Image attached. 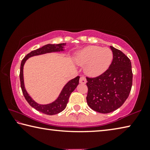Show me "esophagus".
<instances>
[{"label":"esophagus","instance_id":"obj_1","mask_svg":"<svg viewBox=\"0 0 150 150\" xmlns=\"http://www.w3.org/2000/svg\"><path fill=\"white\" fill-rule=\"evenodd\" d=\"M86 82H87V80H86V78L84 76H82V77H80L79 79V83L81 84H85Z\"/></svg>","mask_w":150,"mask_h":150}]
</instances>
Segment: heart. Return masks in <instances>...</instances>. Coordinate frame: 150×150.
<instances>
[{
  "instance_id": "1",
  "label": "heart",
  "mask_w": 150,
  "mask_h": 150,
  "mask_svg": "<svg viewBox=\"0 0 150 150\" xmlns=\"http://www.w3.org/2000/svg\"><path fill=\"white\" fill-rule=\"evenodd\" d=\"M113 59V54L108 47L91 45L79 52L75 56L78 65H86L85 71L91 76H98L110 67Z\"/></svg>"
}]
</instances>
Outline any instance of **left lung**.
<instances>
[{"instance_id":"left-lung-1","label":"left lung","mask_w":150,"mask_h":150,"mask_svg":"<svg viewBox=\"0 0 150 150\" xmlns=\"http://www.w3.org/2000/svg\"><path fill=\"white\" fill-rule=\"evenodd\" d=\"M113 59L103 74L87 78V105L93 110L106 114L120 108L128 98L132 85L131 62L120 50L110 46Z\"/></svg>"}]
</instances>
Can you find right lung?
Returning a JSON list of instances; mask_svg holds the SVG:
<instances>
[{"instance_id": "add662e5", "label": "right lung", "mask_w": 150, "mask_h": 150, "mask_svg": "<svg viewBox=\"0 0 150 150\" xmlns=\"http://www.w3.org/2000/svg\"><path fill=\"white\" fill-rule=\"evenodd\" d=\"M66 45V43L59 44H47L42 47L39 48L34 51H32L31 52L27 54L25 57L22 59L20 65V86L22 91V93L24 96L25 98L27 100V102L29 103V105L34 108L38 111L41 112L47 115H54L62 112L65 108L69 100V96L73 91L75 89V88L77 87L79 81V76H77L75 78L69 81L61 92L59 96L55 100L54 102H53L47 105H40L35 103V101L30 97V95L28 94L27 91L25 89L24 83V77H23V67L26 61L29 57L35 56V55H38L46 54V53L60 52L63 51V46Z\"/></svg>"}]
</instances>
